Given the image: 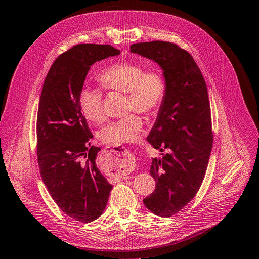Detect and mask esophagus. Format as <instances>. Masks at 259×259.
<instances>
[{
  "mask_svg": "<svg viewBox=\"0 0 259 259\" xmlns=\"http://www.w3.org/2000/svg\"><path fill=\"white\" fill-rule=\"evenodd\" d=\"M108 152H109V153H108L109 158H116V154L111 153V152H114V150L110 149ZM119 156H120V155H119ZM121 157H122V164L120 165V166L114 168V171H115L114 174L116 176H119V178H120L121 181H124L125 178H127V176H125V175H127L128 171L131 169L132 165H134L135 158H134V155L130 154L128 151H124Z\"/></svg>",
  "mask_w": 259,
  "mask_h": 259,
  "instance_id": "esophagus-1",
  "label": "esophagus"
}]
</instances>
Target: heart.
<instances>
[{"instance_id":"heart-1","label":"heart","mask_w":259,"mask_h":259,"mask_svg":"<svg viewBox=\"0 0 259 259\" xmlns=\"http://www.w3.org/2000/svg\"><path fill=\"white\" fill-rule=\"evenodd\" d=\"M98 81L106 89L128 93V108L143 114H154L164 97L165 85L156 71H145L141 64L119 62L105 69L98 75ZM79 107L84 116L96 123L105 119L103 92L96 88H84L78 97ZM143 127L142 119L138 115H129L109 122L102 129V141L121 145L138 140Z\"/></svg>"}]
</instances>
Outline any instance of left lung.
<instances>
[{
    "label": "left lung",
    "instance_id": "obj_1",
    "mask_svg": "<svg viewBox=\"0 0 259 259\" xmlns=\"http://www.w3.org/2000/svg\"><path fill=\"white\" fill-rule=\"evenodd\" d=\"M130 51L163 71L164 97L147 140L168 153L152 161L156 186L143 203L152 213L170 217L196 196L207 170L213 141L207 85L193 57L175 44H134Z\"/></svg>",
    "mask_w": 259,
    "mask_h": 259
}]
</instances>
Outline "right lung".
I'll return each mask as SVG.
<instances>
[{
  "label": "right lung",
  "instance_id": "add662e5",
  "mask_svg": "<svg viewBox=\"0 0 259 259\" xmlns=\"http://www.w3.org/2000/svg\"><path fill=\"white\" fill-rule=\"evenodd\" d=\"M120 55L109 45H77L57 58L46 76L37 115V155L45 186L58 207L88 223L102 215L112 185L97 167L101 148L79 107L91 66Z\"/></svg>",
  "mask_w": 259,
  "mask_h": 259
}]
</instances>
